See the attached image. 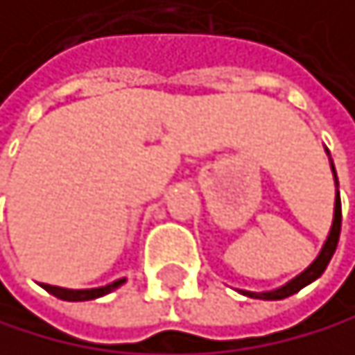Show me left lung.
Segmentation results:
<instances>
[{
  "mask_svg": "<svg viewBox=\"0 0 355 355\" xmlns=\"http://www.w3.org/2000/svg\"><path fill=\"white\" fill-rule=\"evenodd\" d=\"M340 221H343V212H340V197L336 195V208H334V223H332V232H329V236L321 249L319 258L310 264V267L302 273L297 275L295 279H291L288 284H284L282 288H275V291H269V293H252V291H241L243 295L247 297H254V300H284V297H291L295 293H300L304 286H308L310 282H315L329 264L332 260L334 252H336V245H338V236H340Z\"/></svg>",
  "mask_w": 355,
  "mask_h": 355,
  "instance_id": "left-lung-1",
  "label": "left lung"
}]
</instances>
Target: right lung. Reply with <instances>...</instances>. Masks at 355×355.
Instances as JSON below:
<instances>
[{
  "instance_id": "obj_1",
  "label": "right lung",
  "mask_w": 355,
  "mask_h": 355,
  "mask_svg": "<svg viewBox=\"0 0 355 355\" xmlns=\"http://www.w3.org/2000/svg\"><path fill=\"white\" fill-rule=\"evenodd\" d=\"M125 282V277H121L116 282L108 286H101V288H88V291H71V288H60V286H49V284H40L47 293H51L53 297H58V300H64V302H88V300H97V297H103L112 293L114 288H119L121 284Z\"/></svg>"
}]
</instances>
